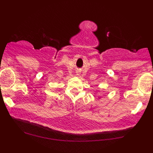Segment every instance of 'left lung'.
I'll list each match as a JSON object with an SVG mask.
<instances>
[{
  "label": "left lung",
  "instance_id": "obj_1",
  "mask_svg": "<svg viewBox=\"0 0 153 153\" xmlns=\"http://www.w3.org/2000/svg\"><path fill=\"white\" fill-rule=\"evenodd\" d=\"M99 99H100V97H99Z\"/></svg>",
  "mask_w": 153,
  "mask_h": 153
}]
</instances>
